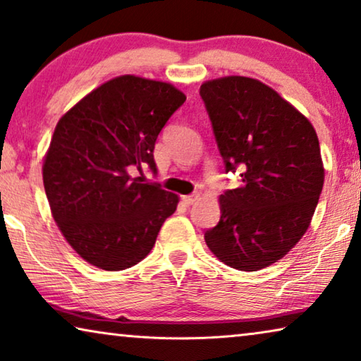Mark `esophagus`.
<instances>
[{
	"label": "esophagus",
	"mask_w": 361,
	"mask_h": 361,
	"mask_svg": "<svg viewBox=\"0 0 361 361\" xmlns=\"http://www.w3.org/2000/svg\"><path fill=\"white\" fill-rule=\"evenodd\" d=\"M181 201L186 204V206H191V204H195L199 201V195H190V196H183Z\"/></svg>",
	"instance_id": "1"
}]
</instances>
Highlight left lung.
Here are the masks:
<instances>
[{"label": "left lung", "instance_id": "left-lung-1", "mask_svg": "<svg viewBox=\"0 0 361 361\" xmlns=\"http://www.w3.org/2000/svg\"><path fill=\"white\" fill-rule=\"evenodd\" d=\"M224 159L241 185L220 196L204 240L224 264L257 271L287 255L310 227L324 166L314 128L259 80L228 76L199 89Z\"/></svg>", "mask_w": 361, "mask_h": 361}]
</instances>
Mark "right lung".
Listing matches in <instances>:
<instances>
[{
    "instance_id": "1",
    "label": "right lung",
    "mask_w": 361,
    "mask_h": 361,
    "mask_svg": "<svg viewBox=\"0 0 361 361\" xmlns=\"http://www.w3.org/2000/svg\"><path fill=\"white\" fill-rule=\"evenodd\" d=\"M186 97L171 84L120 76L85 95L53 133L43 186L53 219L78 255L105 271H123L149 255L178 196L133 178L157 171L159 133Z\"/></svg>"
}]
</instances>
